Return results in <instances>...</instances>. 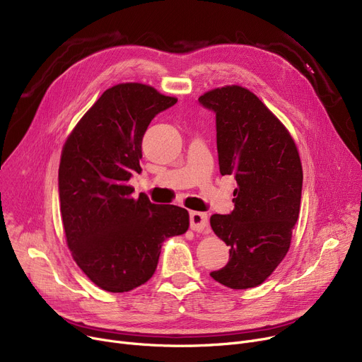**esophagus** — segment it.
Wrapping results in <instances>:
<instances>
[{"instance_id":"34e87169","label":"esophagus","mask_w":362,"mask_h":362,"mask_svg":"<svg viewBox=\"0 0 362 362\" xmlns=\"http://www.w3.org/2000/svg\"><path fill=\"white\" fill-rule=\"evenodd\" d=\"M189 221H191V229L199 233H208L210 232V223H208V216L205 213L192 211L189 216Z\"/></svg>"}]
</instances>
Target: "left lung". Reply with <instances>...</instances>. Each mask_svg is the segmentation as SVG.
Returning a JSON list of instances; mask_svg holds the SVG:
<instances>
[{"label": "left lung", "mask_w": 362, "mask_h": 362, "mask_svg": "<svg viewBox=\"0 0 362 362\" xmlns=\"http://www.w3.org/2000/svg\"><path fill=\"white\" fill-rule=\"evenodd\" d=\"M216 114L221 176L233 175L235 210L213 214L214 233L229 246V262L210 276L230 289L261 284L288 254L298 221L302 165L296 145L257 95L242 86L199 97Z\"/></svg>", "instance_id": "left-lung-1"}]
</instances>
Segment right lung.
Listing matches in <instances>:
<instances>
[{"instance_id":"add662e5","label":"right lung","mask_w":362,"mask_h":362,"mask_svg":"<svg viewBox=\"0 0 362 362\" xmlns=\"http://www.w3.org/2000/svg\"><path fill=\"white\" fill-rule=\"evenodd\" d=\"M177 103L142 83L107 89L67 138L59 168L67 245L98 288L122 293L154 274L163 242L183 235L189 214L176 205L133 198L142 138L158 112Z\"/></svg>"}]
</instances>
